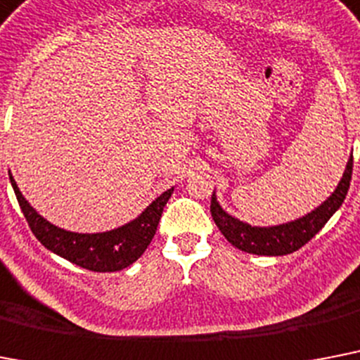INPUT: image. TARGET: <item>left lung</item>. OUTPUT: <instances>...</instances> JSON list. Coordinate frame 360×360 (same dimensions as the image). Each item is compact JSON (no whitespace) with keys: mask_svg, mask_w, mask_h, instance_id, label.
Segmentation results:
<instances>
[{"mask_svg":"<svg viewBox=\"0 0 360 360\" xmlns=\"http://www.w3.org/2000/svg\"><path fill=\"white\" fill-rule=\"evenodd\" d=\"M352 172L353 155L347 160L346 172L342 175L337 190L312 212L294 221H288V224L271 227H253L250 224H244V221L227 214L220 207V203L216 201L214 194L210 200V214H212V220L218 229L221 231V235L238 250L253 253V255H288V253H294L296 250L305 246L307 242L326 226L327 220L340 209L346 200L347 188H349Z\"/></svg>","mask_w":360,"mask_h":360,"instance_id":"8db88e82","label":"left lung"}]
</instances>
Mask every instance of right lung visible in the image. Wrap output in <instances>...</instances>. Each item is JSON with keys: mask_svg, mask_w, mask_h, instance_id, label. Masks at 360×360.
I'll return each instance as SVG.
<instances>
[{"mask_svg": "<svg viewBox=\"0 0 360 360\" xmlns=\"http://www.w3.org/2000/svg\"><path fill=\"white\" fill-rule=\"evenodd\" d=\"M11 185H13L23 216L40 244L66 261L90 271H118L133 264L144 253L146 248L150 246L159 226L162 209L174 192V188L166 190L165 194H160L139 218H134L133 221L118 229L86 235V233L64 231L49 224L29 205L27 200L20 192L16 181L13 179V175H11Z\"/></svg>", "mask_w": 360, "mask_h": 360, "instance_id": "1", "label": "right lung"}]
</instances>
